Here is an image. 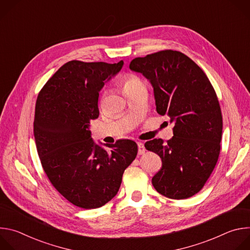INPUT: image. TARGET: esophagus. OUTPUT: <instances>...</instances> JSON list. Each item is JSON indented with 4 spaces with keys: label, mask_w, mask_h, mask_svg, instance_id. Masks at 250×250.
<instances>
[{
    "label": "esophagus",
    "mask_w": 250,
    "mask_h": 250,
    "mask_svg": "<svg viewBox=\"0 0 250 250\" xmlns=\"http://www.w3.org/2000/svg\"><path fill=\"white\" fill-rule=\"evenodd\" d=\"M137 146H138V154H144L146 152V147H145V145L142 144V142H138L137 144Z\"/></svg>",
    "instance_id": "34e87169"
}]
</instances>
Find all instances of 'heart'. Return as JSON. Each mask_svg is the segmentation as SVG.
Wrapping results in <instances>:
<instances>
[{"mask_svg": "<svg viewBox=\"0 0 250 250\" xmlns=\"http://www.w3.org/2000/svg\"><path fill=\"white\" fill-rule=\"evenodd\" d=\"M122 85H123V90L125 91V90L131 89L132 87H135V86H138V85H142V82L136 76L128 75V76L125 77Z\"/></svg>", "mask_w": 250, "mask_h": 250, "instance_id": "b5f03b06", "label": "heart"}]
</instances>
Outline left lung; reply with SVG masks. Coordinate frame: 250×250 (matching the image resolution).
Masks as SVG:
<instances>
[{
    "label": "left lung",
    "mask_w": 250,
    "mask_h": 250,
    "mask_svg": "<svg viewBox=\"0 0 250 250\" xmlns=\"http://www.w3.org/2000/svg\"><path fill=\"white\" fill-rule=\"evenodd\" d=\"M129 69L150 82L157 113L174 125L167 144L154 138L145 145L162 160L152 185L167 198H190L204 187L220 155L223 117L216 92L204 71L179 51L134 58Z\"/></svg>",
    "instance_id": "1"
}]
</instances>
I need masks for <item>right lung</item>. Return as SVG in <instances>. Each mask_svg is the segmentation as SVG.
<instances>
[{
  "mask_svg": "<svg viewBox=\"0 0 250 250\" xmlns=\"http://www.w3.org/2000/svg\"><path fill=\"white\" fill-rule=\"evenodd\" d=\"M123 66V60L69 61L46 82L35 104L33 133L43 170L66 200L83 208L111 201L137 154L133 140L104 144L105 150L89 129L90 122L99 117V92Z\"/></svg>",
  "mask_w": 250,
  "mask_h": 250,
  "instance_id": "right-lung-1",
  "label": "right lung"
}]
</instances>
